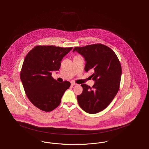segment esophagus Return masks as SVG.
I'll use <instances>...</instances> for the list:
<instances>
[{"mask_svg": "<svg viewBox=\"0 0 149 149\" xmlns=\"http://www.w3.org/2000/svg\"><path fill=\"white\" fill-rule=\"evenodd\" d=\"M71 85H72V86H75V85H77V84L75 83H74V82H72V83H71Z\"/></svg>", "mask_w": 149, "mask_h": 149, "instance_id": "esophagus-1", "label": "esophagus"}]
</instances>
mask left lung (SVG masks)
<instances>
[{"mask_svg":"<svg viewBox=\"0 0 149 149\" xmlns=\"http://www.w3.org/2000/svg\"><path fill=\"white\" fill-rule=\"evenodd\" d=\"M81 55L86 61L85 70H92L95 84L91 88L81 84L83 90L77 96L78 104L85 112L96 113L113 101L119 89L121 66L113 50L101 44L75 47L72 52Z\"/></svg>","mask_w":149,"mask_h":149,"instance_id":"obj_1","label":"left lung"}]
</instances>
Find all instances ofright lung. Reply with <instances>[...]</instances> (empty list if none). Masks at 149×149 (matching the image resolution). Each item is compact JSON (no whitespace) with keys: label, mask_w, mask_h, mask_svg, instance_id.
<instances>
[{"label":"right lung","mask_w":149,"mask_h":149,"mask_svg":"<svg viewBox=\"0 0 149 149\" xmlns=\"http://www.w3.org/2000/svg\"><path fill=\"white\" fill-rule=\"evenodd\" d=\"M53 45H38L24 59L20 79L30 102L44 111L58 107L70 83H59L52 77V72L59 70L60 61L72 49Z\"/></svg>","instance_id":"right-lung-1"}]
</instances>
